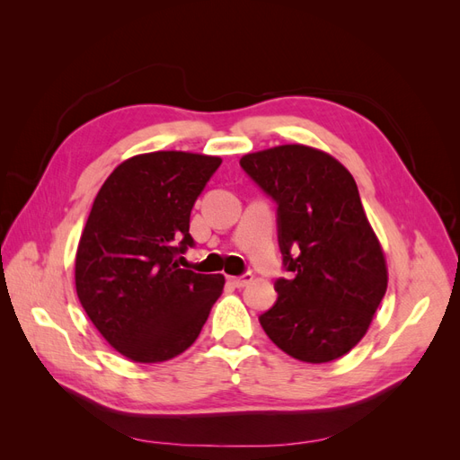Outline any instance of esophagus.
I'll use <instances>...</instances> for the list:
<instances>
[{
	"instance_id": "34e87169",
	"label": "esophagus",
	"mask_w": 460,
	"mask_h": 460,
	"mask_svg": "<svg viewBox=\"0 0 460 460\" xmlns=\"http://www.w3.org/2000/svg\"><path fill=\"white\" fill-rule=\"evenodd\" d=\"M253 276L252 274H243V276H228V282L234 286V288H245L247 284H252Z\"/></svg>"
}]
</instances>
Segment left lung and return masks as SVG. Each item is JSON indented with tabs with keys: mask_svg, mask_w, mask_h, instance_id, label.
<instances>
[{
	"mask_svg": "<svg viewBox=\"0 0 460 460\" xmlns=\"http://www.w3.org/2000/svg\"><path fill=\"white\" fill-rule=\"evenodd\" d=\"M278 203V242L286 270L274 307L259 316L267 336L303 363H330L365 338L387 289L378 235L345 166L301 144L240 159Z\"/></svg>",
	"mask_w": 460,
	"mask_h": 460,
	"instance_id": "8db88e82",
	"label": "left lung"
}]
</instances>
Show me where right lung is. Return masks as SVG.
<instances>
[{
  "instance_id": "1",
  "label": "right lung",
  "mask_w": 460,
  "mask_h": 460,
  "mask_svg": "<svg viewBox=\"0 0 460 460\" xmlns=\"http://www.w3.org/2000/svg\"><path fill=\"white\" fill-rule=\"evenodd\" d=\"M220 157L153 151L122 161L97 191L80 235L75 284L107 343L134 363H163L198 340L222 274L180 269L191 207Z\"/></svg>"
}]
</instances>
